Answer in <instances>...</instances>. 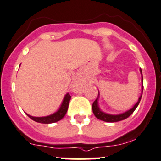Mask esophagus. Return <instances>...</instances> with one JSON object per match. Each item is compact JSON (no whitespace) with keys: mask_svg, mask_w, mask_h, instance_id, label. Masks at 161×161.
<instances>
[{"mask_svg":"<svg viewBox=\"0 0 161 161\" xmlns=\"http://www.w3.org/2000/svg\"><path fill=\"white\" fill-rule=\"evenodd\" d=\"M73 90H74V92H75V91H76V92H78V91L82 92V86H81V85L79 84V82H75L74 86H73Z\"/></svg>","mask_w":161,"mask_h":161,"instance_id":"1","label":"esophagus"}]
</instances>
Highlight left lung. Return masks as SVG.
Wrapping results in <instances>:
<instances>
[{
    "mask_svg": "<svg viewBox=\"0 0 161 161\" xmlns=\"http://www.w3.org/2000/svg\"><path fill=\"white\" fill-rule=\"evenodd\" d=\"M139 70H140L141 75H142V92H141V96H139V100H138L136 104L133 106L130 109L127 110V111L124 112V113H122V114H106V113H104V112L101 111L100 107H99V104H98L99 97H100V92H99V94H98L96 100H95V101L93 102V104H92V111H93V114H94V115L96 116V118L101 120V121H106V122H117V121H122V120L124 119H126L127 117H129L130 116L134 113V111L136 109V108L138 107L139 102H140L141 98H142V90H143V79H142V69H140Z\"/></svg>",
    "mask_w": 161,
    "mask_h": 161,
    "instance_id": "left-lung-1",
    "label": "left lung"
}]
</instances>
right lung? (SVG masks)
I'll use <instances>...</instances> for the list:
<instances>
[{"mask_svg": "<svg viewBox=\"0 0 161 161\" xmlns=\"http://www.w3.org/2000/svg\"><path fill=\"white\" fill-rule=\"evenodd\" d=\"M70 95L69 93H66V95L64 97L62 103H61V106H60L59 109L55 112L54 114H50L48 116H45V117H33L29 114H26V115L30 117L31 119L33 121H36L39 123H43V124H50V123H54L57 121H60L65 117L66 114V112L68 110V107H69V103L70 100Z\"/></svg>", "mask_w": 161, "mask_h": 161, "instance_id": "obj_1", "label": "right lung"}]
</instances>
